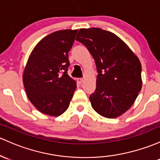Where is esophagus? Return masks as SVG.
Returning a JSON list of instances; mask_svg holds the SVG:
<instances>
[{
    "mask_svg": "<svg viewBox=\"0 0 160 160\" xmlns=\"http://www.w3.org/2000/svg\"><path fill=\"white\" fill-rule=\"evenodd\" d=\"M77 81H78V83H82V82H84V79H83V78H78V80H77Z\"/></svg>",
    "mask_w": 160,
    "mask_h": 160,
    "instance_id": "1",
    "label": "esophagus"
}]
</instances>
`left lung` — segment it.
Segmentation results:
<instances>
[{
  "label": "left lung",
  "mask_w": 160,
  "mask_h": 160,
  "mask_svg": "<svg viewBox=\"0 0 160 160\" xmlns=\"http://www.w3.org/2000/svg\"><path fill=\"white\" fill-rule=\"evenodd\" d=\"M76 40L88 48L96 63V89L89 97L93 109L109 119L121 116L142 87L139 59L117 35L101 28H81Z\"/></svg>",
  "instance_id": "obj_1"
}]
</instances>
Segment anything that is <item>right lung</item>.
Listing matches in <instances>:
<instances>
[{
  "label": "right lung",
  "mask_w": 160,
  "mask_h": 160,
  "mask_svg": "<svg viewBox=\"0 0 160 160\" xmlns=\"http://www.w3.org/2000/svg\"><path fill=\"white\" fill-rule=\"evenodd\" d=\"M78 30L53 32L41 39L28 57L23 84L27 97L44 114L59 116L68 109L76 82L67 74L69 52Z\"/></svg>",
  "instance_id": "add662e5"
}]
</instances>
